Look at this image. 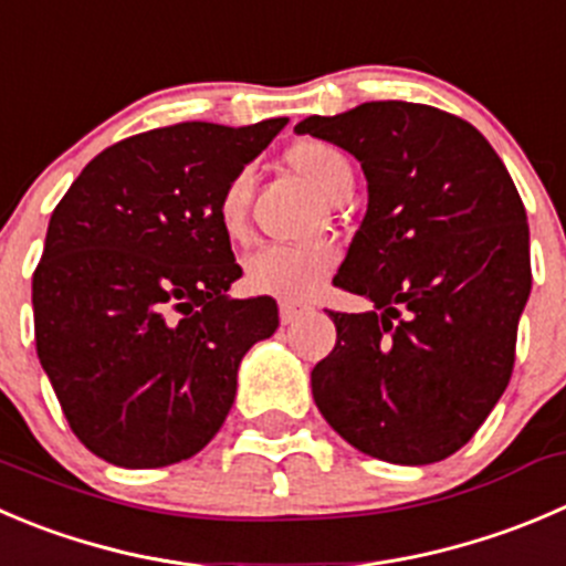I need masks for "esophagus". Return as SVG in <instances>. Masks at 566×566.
Wrapping results in <instances>:
<instances>
[{
	"label": "esophagus",
	"mask_w": 566,
	"mask_h": 566,
	"mask_svg": "<svg viewBox=\"0 0 566 566\" xmlns=\"http://www.w3.org/2000/svg\"><path fill=\"white\" fill-rule=\"evenodd\" d=\"M301 315H304V306L293 304V301H282V304H279V317H282L284 326L295 323Z\"/></svg>",
	"instance_id": "1"
}]
</instances>
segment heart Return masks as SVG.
I'll return each instance as SVG.
<instances>
[{
  "label": "heart",
  "mask_w": 566,
  "mask_h": 566,
  "mask_svg": "<svg viewBox=\"0 0 566 566\" xmlns=\"http://www.w3.org/2000/svg\"><path fill=\"white\" fill-rule=\"evenodd\" d=\"M287 163L295 174L315 190L332 199L343 185L350 182L348 157L323 140H298L287 149ZM251 171L234 174L218 199V223L229 238H243L249 227ZM334 256L326 245H265L245 262V287L256 295H271L279 301H306L317 293L323 279L332 273Z\"/></svg>",
  "instance_id": "heart-1"
}]
</instances>
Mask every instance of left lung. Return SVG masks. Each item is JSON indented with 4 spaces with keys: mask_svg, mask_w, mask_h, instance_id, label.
<instances>
[{
    "mask_svg": "<svg viewBox=\"0 0 566 566\" xmlns=\"http://www.w3.org/2000/svg\"><path fill=\"white\" fill-rule=\"evenodd\" d=\"M361 163L367 212L334 284L365 295L328 312L337 345L312 398L356 451L442 462L501 400L531 293L528 218L484 135L411 102H365L295 126Z\"/></svg>",
    "mask_w": 566,
    "mask_h": 566,
    "instance_id": "1",
    "label": "left lung"
}]
</instances>
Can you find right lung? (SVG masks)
<instances>
[{
    "label": "right lung",
    "instance_id": "obj_1",
    "mask_svg": "<svg viewBox=\"0 0 566 566\" xmlns=\"http://www.w3.org/2000/svg\"><path fill=\"white\" fill-rule=\"evenodd\" d=\"M284 124L132 135L54 207L32 276L38 359L104 462L144 470L199 453L232 409L245 350L279 328L273 298H229L243 271L218 199Z\"/></svg>",
    "mask_w": 566,
    "mask_h": 566
}]
</instances>
